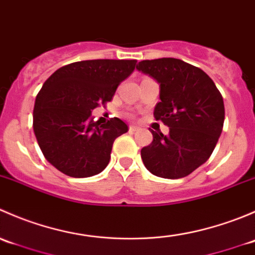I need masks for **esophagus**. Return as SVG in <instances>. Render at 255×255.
<instances>
[{
  "mask_svg": "<svg viewBox=\"0 0 255 255\" xmlns=\"http://www.w3.org/2000/svg\"><path fill=\"white\" fill-rule=\"evenodd\" d=\"M137 130H139V127H137L134 125L129 126V132H137Z\"/></svg>",
  "mask_w": 255,
  "mask_h": 255,
  "instance_id": "esophagus-1",
  "label": "esophagus"
}]
</instances>
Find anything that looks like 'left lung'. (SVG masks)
I'll use <instances>...</instances> for the list:
<instances>
[{
  "mask_svg": "<svg viewBox=\"0 0 255 255\" xmlns=\"http://www.w3.org/2000/svg\"><path fill=\"white\" fill-rule=\"evenodd\" d=\"M137 69L160 84L154 117L169 133L154 132L140 150L145 168L164 179H181L207 161L218 142L225 105L212 79L197 66L175 58L142 60Z\"/></svg>",
  "mask_w": 255,
  "mask_h": 255,
  "instance_id": "8db88e82",
  "label": "left lung"
}]
</instances>
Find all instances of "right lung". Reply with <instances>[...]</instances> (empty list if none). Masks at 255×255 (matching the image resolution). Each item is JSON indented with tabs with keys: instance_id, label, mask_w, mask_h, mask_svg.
Returning <instances> with one entry per match:
<instances>
[{
	"instance_id": "right-lung-1",
	"label": "right lung",
	"mask_w": 255,
	"mask_h": 255,
	"mask_svg": "<svg viewBox=\"0 0 255 255\" xmlns=\"http://www.w3.org/2000/svg\"><path fill=\"white\" fill-rule=\"evenodd\" d=\"M137 60L96 59L61 66L38 92L33 129L45 159L71 177L100 174L110 163L113 142L128 130L115 117L101 125L91 111L112 100Z\"/></svg>"
}]
</instances>
